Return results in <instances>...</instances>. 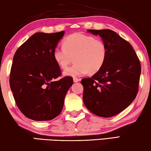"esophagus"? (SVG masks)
<instances>
[{"mask_svg":"<svg viewBox=\"0 0 151 151\" xmlns=\"http://www.w3.org/2000/svg\"><path fill=\"white\" fill-rule=\"evenodd\" d=\"M80 79H79V78H73V82H78V81H80Z\"/></svg>","mask_w":151,"mask_h":151,"instance_id":"esophagus-1","label":"esophagus"}]
</instances>
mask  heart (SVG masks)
Returning a JSON list of instances; mask_svg holds the SVG:
<instances>
[{
    "mask_svg": "<svg viewBox=\"0 0 151 151\" xmlns=\"http://www.w3.org/2000/svg\"><path fill=\"white\" fill-rule=\"evenodd\" d=\"M108 50L101 39L82 33H73L63 41V47L54 50L53 57L61 69H67L73 60L74 64L64 72L67 76H80L99 71L106 62Z\"/></svg>",
    "mask_w": 151,
    "mask_h": 151,
    "instance_id": "heart-1",
    "label": "heart"
}]
</instances>
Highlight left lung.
<instances>
[{
    "label": "left lung",
    "instance_id": "1",
    "mask_svg": "<svg viewBox=\"0 0 151 151\" xmlns=\"http://www.w3.org/2000/svg\"><path fill=\"white\" fill-rule=\"evenodd\" d=\"M99 35L108 54L104 66L89 78H84L83 101L89 111L109 118L127 108L138 92L141 65L128 41L110 29L88 30Z\"/></svg>",
    "mask_w": 151,
    "mask_h": 151
}]
</instances>
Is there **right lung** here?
Returning <instances> with one entry per match:
<instances>
[{"label":"right lung","mask_w":151,"mask_h":151,"mask_svg":"<svg viewBox=\"0 0 151 151\" xmlns=\"http://www.w3.org/2000/svg\"><path fill=\"white\" fill-rule=\"evenodd\" d=\"M65 31L37 32L14 54L9 84L17 106L28 119L50 121L60 114L73 78L61 76L53 57L54 50Z\"/></svg>","instance_id":"1"}]
</instances>
